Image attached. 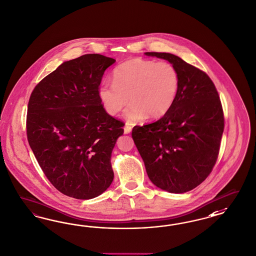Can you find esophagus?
<instances>
[{
	"mask_svg": "<svg viewBox=\"0 0 256 256\" xmlns=\"http://www.w3.org/2000/svg\"><path fill=\"white\" fill-rule=\"evenodd\" d=\"M132 131V127L130 126V125H128V124H125V126H124V134H130Z\"/></svg>",
	"mask_w": 256,
	"mask_h": 256,
	"instance_id": "34e87169",
	"label": "esophagus"
}]
</instances>
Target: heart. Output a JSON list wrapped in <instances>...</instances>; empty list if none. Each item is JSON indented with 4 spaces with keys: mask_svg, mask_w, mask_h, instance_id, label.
Returning <instances> with one entry per match:
<instances>
[{
    "mask_svg": "<svg viewBox=\"0 0 256 256\" xmlns=\"http://www.w3.org/2000/svg\"><path fill=\"white\" fill-rule=\"evenodd\" d=\"M113 82L99 86V99L109 115L116 116L130 99L131 106L124 118L129 124L145 118L165 116L178 95L180 77L168 62H156L141 58L127 60L116 66Z\"/></svg>",
    "mask_w": 256,
    "mask_h": 256,
    "instance_id": "obj_1",
    "label": "heart"
}]
</instances>
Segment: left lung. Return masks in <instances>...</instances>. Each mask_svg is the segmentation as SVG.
Listing matches in <instances>:
<instances>
[{"instance_id":"obj_1","label":"left lung","mask_w":256,"mask_h":256,"mask_svg":"<svg viewBox=\"0 0 256 256\" xmlns=\"http://www.w3.org/2000/svg\"><path fill=\"white\" fill-rule=\"evenodd\" d=\"M178 70L172 108L156 122L134 126L132 138L150 180L161 190L184 193L207 178L218 159L224 129L222 106L209 76L168 52H145Z\"/></svg>"}]
</instances>
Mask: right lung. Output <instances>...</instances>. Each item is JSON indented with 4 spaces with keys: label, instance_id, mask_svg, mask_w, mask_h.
Wrapping results in <instances>:
<instances>
[{
    "label": "right lung",
    "instance_id": "1",
    "mask_svg": "<svg viewBox=\"0 0 256 256\" xmlns=\"http://www.w3.org/2000/svg\"><path fill=\"white\" fill-rule=\"evenodd\" d=\"M115 62L98 54L66 61L29 99V145L52 184L72 198L98 197L114 179L110 159L124 124L108 115L98 90Z\"/></svg>",
    "mask_w": 256,
    "mask_h": 256
}]
</instances>
